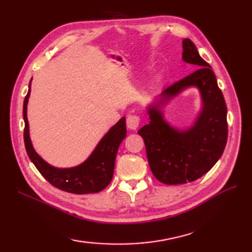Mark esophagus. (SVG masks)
<instances>
[{"mask_svg":"<svg viewBox=\"0 0 252 252\" xmlns=\"http://www.w3.org/2000/svg\"><path fill=\"white\" fill-rule=\"evenodd\" d=\"M138 125H140V117L131 115L126 118V126L130 130H136Z\"/></svg>","mask_w":252,"mask_h":252,"instance_id":"esophagus-1","label":"esophagus"}]
</instances>
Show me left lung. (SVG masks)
<instances>
[{"mask_svg": "<svg viewBox=\"0 0 252 252\" xmlns=\"http://www.w3.org/2000/svg\"><path fill=\"white\" fill-rule=\"evenodd\" d=\"M182 45V60L199 69L163 90L147 106L149 123L137 132L145 143L155 178L168 185L201 178L220 159L227 141V108L216 74L189 39L183 40ZM189 87L200 91L202 109L190 127L180 130L164 119L162 108Z\"/></svg>", "mask_w": 252, "mask_h": 252, "instance_id": "8db88e82", "label": "left lung"}]
</instances>
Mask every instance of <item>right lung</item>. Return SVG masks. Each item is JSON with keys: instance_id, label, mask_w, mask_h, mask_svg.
Returning <instances> with one entry per match:
<instances>
[{"instance_id": "add662e5", "label": "right lung", "mask_w": 252, "mask_h": 252, "mask_svg": "<svg viewBox=\"0 0 252 252\" xmlns=\"http://www.w3.org/2000/svg\"><path fill=\"white\" fill-rule=\"evenodd\" d=\"M30 92L31 81L28 94L24 100V140L27 154L39 172L53 186L72 194H92L106 189L114 175L118 148L126 136V118L122 117L114 126L110 127L85 161L72 168H56L40 157L32 146L29 134V122L27 118V105Z\"/></svg>"}]
</instances>
